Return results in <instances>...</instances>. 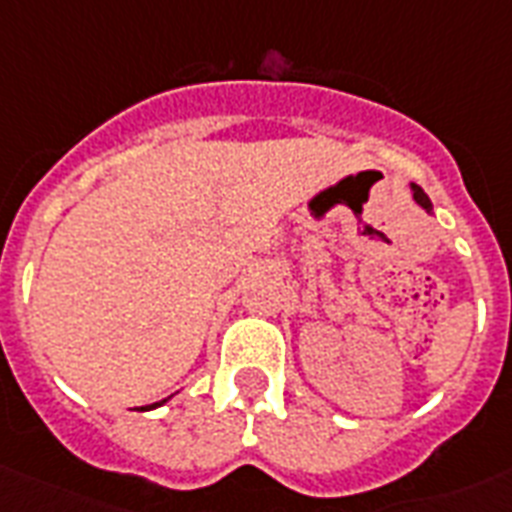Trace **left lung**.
Here are the masks:
<instances>
[{
  "mask_svg": "<svg viewBox=\"0 0 512 512\" xmlns=\"http://www.w3.org/2000/svg\"><path fill=\"white\" fill-rule=\"evenodd\" d=\"M412 191H414V201H417V204H422V207H425V209H430V199H428V193L422 191L420 185H412Z\"/></svg>",
  "mask_w": 512,
  "mask_h": 512,
  "instance_id": "1",
  "label": "left lung"
}]
</instances>
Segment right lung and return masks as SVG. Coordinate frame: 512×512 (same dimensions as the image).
Here are the masks:
<instances>
[{"label": "right lung", "instance_id": "right-lung-1", "mask_svg": "<svg viewBox=\"0 0 512 512\" xmlns=\"http://www.w3.org/2000/svg\"><path fill=\"white\" fill-rule=\"evenodd\" d=\"M164 401H167V398H164ZM164 401H159V404H151V409H154V406H162V404H164Z\"/></svg>", "mask_w": 512, "mask_h": 512}]
</instances>
